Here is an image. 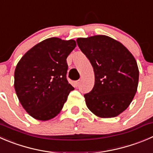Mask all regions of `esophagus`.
<instances>
[{
    "label": "esophagus",
    "instance_id": "34e87169",
    "mask_svg": "<svg viewBox=\"0 0 153 153\" xmlns=\"http://www.w3.org/2000/svg\"><path fill=\"white\" fill-rule=\"evenodd\" d=\"M80 84H81V80H78V81H75V85H76V87H78L80 85Z\"/></svg>",
    "mask_w": 153,
    "mask_h": 153
}]
</instances>
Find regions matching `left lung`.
I'll return each mask as SVG.
<instances>
[{
  "label": "left lung",
  "instance_id": "8db88e82",
  "mask_svg": "<svg viewBox=\"0 0 153 153\" xmlns=\"http://www.w3.org/2000/svg\"><path fill=\"white\" fill-rule=\"evenodd\" d=\"M77 44L94 71V87L84 95L87 108L100 117L118 116L137 92L139 71L135 59L123 44L107 36L78 38Z\"/></svg>",
  "mask_w": 153,
  "mask_h": 153
}]
</instances>
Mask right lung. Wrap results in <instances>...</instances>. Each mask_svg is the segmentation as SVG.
Wrapping results in <instances>:
<instances>
[{
  "label": "right lung",
  "mask_w": 153,
  "mask_h": 153,
  "mask_svg": "<svg viewBox=\"0 0 153 153\" xmlns=\"http://www.w3.org/2000/svg\"><path fill=\"white\" fill-rule=\"evenodd\" d=\"M75 46L72 39L49 38L33 47L18 63L15 90L23 108L35 119L45 121L57 116L74 90L66 78V58Z\"/></svg>",
  "instance_id": "obj_1"
}]
</instances>
